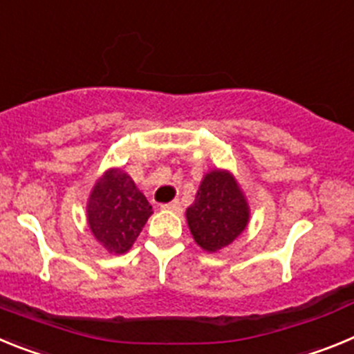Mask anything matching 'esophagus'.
Instances as JSON below:
<instances>
[{"instance_id":"obj_1","label":"esophagus","mask_w":354,"mask_h":354,"mask_svg":"<svg viewBox=\"0 0 354 354\" xmlns=\"http://www.w3.org/2000/svg\"><path fill=\"white\" fill-rule=\"evenodd\" d=\"M162 209H168V211H174V212H180L183 211V205H180L179 200H174V202H170V204H165L161 205Z\"/></svg>"}]
</instances>
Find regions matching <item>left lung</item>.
I'll return each mask as SVG.
<instances>
[{"label": "left lung", "mask_w": 354, "mask_h": 354, "mask_svg": "<svg viewBox=\"0 0 354 354\" xmlns=\"http://www.w3.org/2000/svg\"><path fill=\"white\" fill-rule=\"evenodd\" d=\"M186 220L196 245L209 253L232 245L245 232L250 205L232 171L214 168L204 175Z\"/></svg>", "instance_id": "obj_1"}]
</instances>
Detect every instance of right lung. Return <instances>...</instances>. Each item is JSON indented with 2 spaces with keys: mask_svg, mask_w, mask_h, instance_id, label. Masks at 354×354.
Instances as JSON below:
<instances>
[{
  "mask_svg": "<svg viewBox=\"0 0 354 354\" xmlns=\"http://www.w3.org/2000/svg\"><path fill=\"white\" fill-rule=\"evenodd\" d=\"M152 214V205L122 168H108L95 180L86 204L90 232L108 253L129 252Z\"/></svg>",
  "mask_w": 354,
  "mask_h": 354,
  "instance_id": "right-lung-1",
  "label": "right lung"
}]
</instances>
